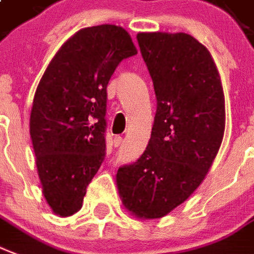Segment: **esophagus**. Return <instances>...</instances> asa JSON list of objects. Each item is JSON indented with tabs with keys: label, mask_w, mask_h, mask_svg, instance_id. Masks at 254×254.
Instances as JSON below:
<instances>
[{
	"label": "esophagus",
	"mask_w": 254,
	"mask_h": 254,
	"mask_svg": "<svg viewBox=\"0 0 254 254\" xmlns=\"http://www.w3.org/2000/svg\"><path fill=\"white\" fill-rule=\"evenodd\" d=\"M114 144H115L116 147L122 146V144H123V138H122V136H115V139H114Z\"/></svg>",
	"instance_id": "obj_1"
}]
</instances>
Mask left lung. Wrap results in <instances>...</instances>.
Here are the masks:
<instances>
[{
	"label": "left lung",
	"mask_w": 254,
	"mask_h": 254,
	"mask_svg": "<svg viewBox=\"0 0 254 254\" xmlns=\"http://www.w3.org/2000/svg\"><path fill=\"white\" fill-rule=\"evenodd\" d=\"M154 84L156 112L144 152L119 167L116 184L126 209L161 218L201 185L220 150L225 99L210 53L186 33H139Z\"/></svg>",
	"instance_id": "1"
}]
</instances>
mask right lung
Masks as SVG:
<instances>
[{
	"mask_svg": "<svg viewBox=\"0 0 254 254\" xmlns=\"http://www.w3.org/2000/svg\"><path fill=\"white\" fill-rule=\"evenodd\" d=\"M136 55L123 28L98 25L73 34L43 75L30 112V138L44 197L56 214H75L106 156L107 85Z\"/></svg>",
	"mask_w": 254,
	"mask_h": 254,
	"instance_id": "right-lung-1",
	"label": "right lung"
}]
</instances>
